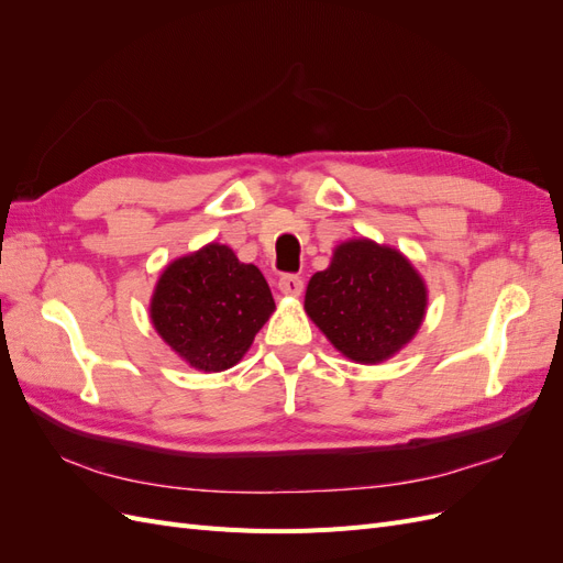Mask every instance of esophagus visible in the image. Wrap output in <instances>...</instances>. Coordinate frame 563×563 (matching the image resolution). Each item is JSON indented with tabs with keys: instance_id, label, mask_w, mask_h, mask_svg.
Returning a JSON list of instances; mask_svg holds the SVG:
<instances>
[{
	"instance_id": "esophagus-1",
	"label": "esophagus",
	"mask_w": 563,
	"mask_h": 563,
	"mask_svg": "<svg viewBox=\"0 0 563 563\" xmlns=\"http://www.w3.org/2000/svg\"><path fill=\"white\" fill-rule=\"evenodd\" d=\"M279 291L284 296H291L298 298L302 294V279L298 275H282L279 277Z\"/></svg>"
}]
</instances>
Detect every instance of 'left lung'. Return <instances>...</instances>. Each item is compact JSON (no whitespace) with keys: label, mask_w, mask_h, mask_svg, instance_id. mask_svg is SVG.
<instances>
[{"label":"left lung","mask_w":563,"mask_h":563,"mask_svg":"<svg viewBox=\"0 0 563 563\" xmlns=\"http://www.w3.org/2000/svg\"><path fill=\"white\" fill-rule=\"evenodd\" d=\"M424 308L428 288L411 261L371 240L335 246L305 294V312L356 364H380L411 343Z\"/></svg>","instance_id":"obj_1"}]
</instances>
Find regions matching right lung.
I'll return each mask as SVG.
<instances>
[{
  "label": "right lung",
  "instance_id": "right-lung-1",
  "mask_svg": "<svg viewBox=\"0 0 563 563\" xmlns=\"http://www.w3.org/2000/svg\"><path fill=\"white\" fill-rule=\"evenodd\" d=\"M272 312L275 298L261 269L216 242L168 265L150 302L164 343L209 373L240 362Z\"/></svg>",
  "mask_w": 563,
  "mask_h": 563
}]
</instances>
